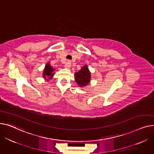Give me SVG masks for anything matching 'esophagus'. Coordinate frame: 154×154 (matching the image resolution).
Masks as SVG:
<instances>
[{"label":"esophagus","instance_id":"esophagus-1","mask_svg":"<svg viewBox=\"0 0 154 154\" xmlns=\"http://www.w3.org/2000/svg\"><path fill=\"white\" fill-rule=\"evenodd\" d=\"M71 64L70 61H67V62L65 63V66H65V68H66V69H69L70 67H71Z\"/></svg>","mask_w":154,"mask_h":154}]
</instances>
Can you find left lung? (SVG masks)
<instances>
[{
    "instance_id": "left-lung-1",
    "label": "left lung",
    "mask_w": 154,
    "mask_h": 154,
    "mask_svg": "<svg viewBox=\"0 0 154 154\" xmlns=\"http://www.w3.org/2000/svg\"><path fill=\"white\" fill-rule=\"evenodd\" d=\"M91 72L88 65H85L75 74V79L78 85L81 87H85L91 82Z\"/></svg>"
}]
</instances>
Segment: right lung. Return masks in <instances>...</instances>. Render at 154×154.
I'll return each instance as SVG.
<instances>
[{
	"label": "right lung",
	"instance_id": "1",
	"mask_svg": "<svg viewBox=\"0 0 154 154\" xmlns=\"http://www.w3.org/2000/svg\"><path fill=\"white\" fill-rule=\"evenodd\" d=\"M55 69H54L49 63H47L45 66L43 71V78L45 80L48 82V81L51 79L55 75Z\"/></svg>",
	"mask_w": 154,
	"mask_h": 154
}]
</instances>
